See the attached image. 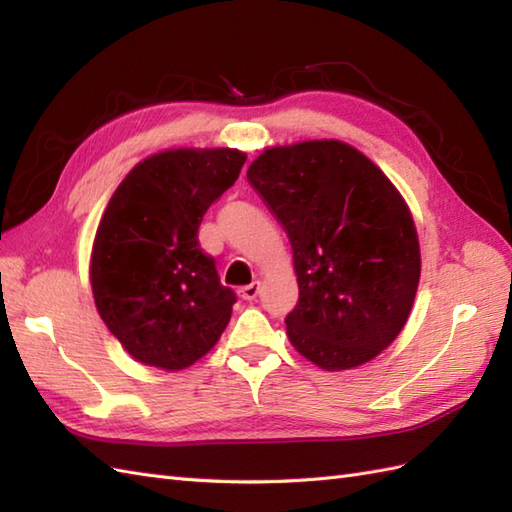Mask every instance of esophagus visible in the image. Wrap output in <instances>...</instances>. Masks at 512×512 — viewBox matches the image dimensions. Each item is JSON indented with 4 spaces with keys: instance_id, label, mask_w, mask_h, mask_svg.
<instances>
[{
    "instance_id": "34e87169",
    "label": "esophagus",
    "mask_w": 512,
    "mask_h": 512,
    "mask_svg": "<svg viewBox=\"0 0 512 512\" xmlns=\"http://www.w3.org/2000/svg\"><path fill=\"white\" fill-rule=\"evenodd\" d=\"M259 288H262L259 286V281H253L250 286H244L242 290H239V297H242L244 301H253L259 295Z\"/></svg>"
}]
</instances>
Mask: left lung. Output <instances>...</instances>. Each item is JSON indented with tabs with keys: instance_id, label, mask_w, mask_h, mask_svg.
Masks as SVG:
<instances>
[{
	"instance_id": "1",
	"label": "left lung",
	"mask_w": 512,
	"mask_h": 512,
	"mask_svg": "<svg viewBox=\"0 0 512 512\" xmlns=\"http://www.w3.org/2000/svg\"><path fill=\"white\" fill-rule=\"evenodd\" d=\"M246 178L290 237L299 281L286 317L292 347L325 372L387 350L420 281L416 224L391 180L332 138L270 147Z\"/></svg>"
}]
</instances>
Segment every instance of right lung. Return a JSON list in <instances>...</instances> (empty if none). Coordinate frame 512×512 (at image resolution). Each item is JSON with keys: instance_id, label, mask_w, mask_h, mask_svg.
Here are the masks:
<instances>
[{"instance_id": "add662e5", "label": "right lung", "mask_w": 512, "mask_h": 512, "mask_svg": "<svg viewBox=\"0 0 512 512\" xmlns=\"http://www.w3.org/2000/svg\"><path fill=\"white\" fill-rule=\"evenodd\" d=\"M239 149H167L127 173L105 206L90 257L96 310L138 363L178 372L211 350L235 292L200 248L206 209L233 187Z\"/></svg>"}]
</instances>
